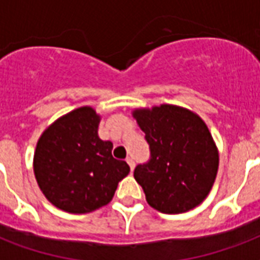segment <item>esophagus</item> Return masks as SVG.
I'll use <instances>...</instances> for the list:
<instances>
[{
	"label": "esophagus",
	"instance_id": "obj_1",
	"mask_svg": "<svg viewBox=\"0 0 260 260\" xmlns=\"http://www.w3.org/2000/svg\"><path fill=\"white\" fill-rule=\"evenodd\" d=\"M126 163L129 164L131 170L134 171V169H135V160H134V158H132V157H126Z\"/></svg>",
	"mask_w": 260,
	"mask_h": 260
}]
</instances>
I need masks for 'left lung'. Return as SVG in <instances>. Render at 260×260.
Segmentation results:
<instances>
[{
    "label": "left lung",
    "instance_id": "obj_1",
    "mask_svg": "<svg viewBox=\"0 0 260 260\" xmlns=\"http://www.w3.org/2000/svg\"><path fill=\"white\" fill-rule=\"evenodd\" d=\"M132 115L150 147L149 161L138 164L134 171L147 203L169 214L202 203L218 169L217 147L203 119L173 104L138 108Z\"/></svg>",
    "mask_w": 260,
    "mask_h": 260
}]
</instances>
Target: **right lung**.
<instances>
[{"label":"right lung","instance_id":"right-lung-1","mask_svg":"<svg viewBox=\"0 0 260 260\" xmlns=\"http://www.w3.org/2000/svg\"><path fill=\"white\" fill-rule=\"evenodd\" d=\"M100 115L89 106L59 117L37 142L33 170L40 189L54 206L90 213L113 199L129 174L126 161L113 157V143L97 135Z\"/></svg>","mask_w":260,"mask_h":260}]
</instances>
